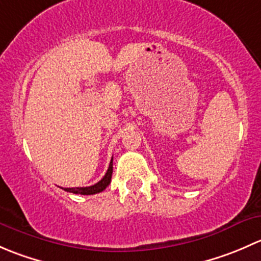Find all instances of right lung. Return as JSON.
I'll return each instance as SVG.
<instances>
[{
	"instance_id": "1",
	"label": "right lung",
	"mask_w": 261,
	"mask_h": 261,
	"mask_svg": "<svg viewBox=\"0 0 261 261\" xmlns=\"http://www.w3.org/2000/svg\"><path fill=\"white\" fill-rule=\"evenodd\" d=\"M112 160L110 163V167L107 169L106 174L105 177L102 178L98 183L93 184V186H89V187H75V188H63L65 192H70V193H74V194H86V196H89V194H96L99 193V192L105 191V189L109 187V184L111 183V177H112V170H114V164H112Z\"/></svg>"
}]
</instances>
